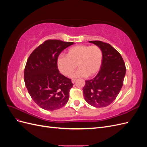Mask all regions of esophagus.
Returning a JSON list of instances; mask_svg holds the SVG:
<instances>
[{"instance_id":"esophagus-1","label":"esophagus","mask_w":147,"mask_h":147,"mask_svg":"<svg viewBox=\"0 0 147 147\" xmlns=\"http://www.w3.org/2000/svg\"><path fill=\"white\" fill-rule=\"evenodd\" d=\"M76 80H77V79L74 78V79H72V82L73 83H74L75 82H76Z\"/></svg>"}]
</instances>
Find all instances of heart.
<instances>
[{
  "label": "heart",
  "mask_w": 147,
  "mask_h": 147,
  "mask_svg": "<svg viewBox=\"0 0 147 147\" xmlns=\"http://www.w3.org/2000/svg\"><path fill=\"white\" fill-rule=\"evenodd\" d=\"M103 53L97 45H77L70 48L66 56H60L57 61L61 73L73 78L92 77L99 72L102 63Z\"/></svg>",
  "instance_id": "b5f03b06"
}]
</instances>
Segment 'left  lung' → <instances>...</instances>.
<instances>
[{"mask_svg":"<svg viewBox=\"0 0 147 147\" xmlns=\"http://www.w3.org/2000/svg\"><path fill=\"white\" fill-rule=\"evenodd\" d=\"M99 46L103 53L99 73L90 80H86L83 88L84 98L95 107H104L115 100L123 86L126 65L119 53L108 43L90 41Z\"/></svg>","mask_w":147,"mask_h":147,"instance_id":"obj_1","label":"left lung"}]
</instances>
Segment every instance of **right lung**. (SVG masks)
Instances as JSON below:
<instances>
[{"label": "right lung", "mask_w": 147, "mask_h": 147, "mask_svg": "<svg viewBox=\"0 0 147 147\" xmlns=\"http://www.w3.org/2000/svg\"><path fill=\"white\" fill-rule=\"evenodd\" d=\"M73 44L60 40H47L28 57L24 69L25 84L32 100L43 109H59L69 100L74 84L71 79L59 72L57 61L61 51Z\"/></svg>", "instance_id": "obj_1"}]
</instances>
